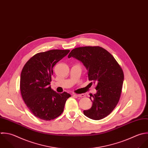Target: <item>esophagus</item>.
I'll return each instance as SVG.
<instances>
[{
    "label": "esophagus",
    "instance_id": "esophagus-1",
    "mask_svg": "<svg viewBox=\"0 0 148 148\" xmlns=\"http://www.w3.org/2000/svg\"><path fill=\"white\" fill-rule=\"evenodd\" d=\"M74 96H76L77 97H84V94H80V95H76V94H74Z\"/></svg>",
    "mask_w": 148,
    "mask_h": 148
}]
</instances>
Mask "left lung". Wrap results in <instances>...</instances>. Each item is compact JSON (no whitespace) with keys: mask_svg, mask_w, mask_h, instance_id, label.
Returning a JSON list of instances; mask_svg holds the SVG:
<instances>
[{"mask_svg":"<svg viewBox=\"0 0 148 148\" xmlns=\"http://www.w3.org/2000/svg\"><path fill=\"white\" fill-rule=\"evenodd\" d=\"M73 57L86 68L90 84H96L97 93L91 95L92 107L84 115L93 120H100L110 115L118 104L122 89L124 74L114 57L99 46L75 48L68 58Z\"/></svg>","mask_w":148,"mask_h":148,"instance_id":"left-lung-1","label":"left lung"}]
</instances>
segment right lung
<instances>
[{"label":"right lung","mask_w":148,"mask_h":148,"mask_svg":"<svg viewBox=\"0 0 148 148\" xmlns=\"http://www.w3.org/2000/svg\"><path fill=\"white\" fill-rule=\"evenodd\" d=\"M70 50L53 49L36 53L24 65L21 74L22 97L36 117L51 121L60 116L66 100L71 95L58 93L51 88L53 66L66 56Z\"/></svg>","instance_id":"1"}]
</instances>
